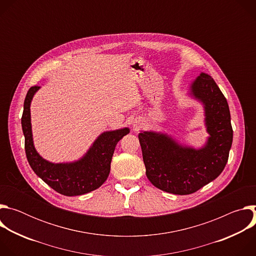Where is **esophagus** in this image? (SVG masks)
I'll use <instances>...</instances> for the list:
<instances>
[{
	"label": "esophagus",
	"instance_id": "1",
	"mask_svg": "<svg viewBox=\"0 0 256 256\" xmlns=\"http://www.w3.org/2000/svg\"><path fill=\"white\" fill-rule=\"evenodd\" d=\"M140 126H142L140 120H136L132 122V128H134V130H138L140 128Z\"/></svg>",
	"mask_w": 256,
	"mask_h": 256
}]
</instances>
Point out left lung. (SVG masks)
<instances>
[{"instance_id": "obj_1", "label": "left lung", "mask_w": 256, "mask_h": 256, "mask_svg": "<svg viewBox=\"0 0 256 256\" xmlns=\"http://www.w3.org/2000/svg\"><path fill=\"white\" fill-rule=\"evenodd\" d=\"M190 94L204 108L210 136L204 147H188L163 132L138 134L148 179L157 188L179 196L198 192L222 173L233 140L228 102L214 79L200 72Z\"/></svg>"}]
</instances>
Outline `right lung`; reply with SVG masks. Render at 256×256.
<instances>
[{
  "mask_svg": "<svg viewBox=\"0 0 256 256\" xmlns=\"http://www.w3.org/2000/svg\"><path fill=\"white\" fill-rule=\"evenodd\" d=\"M40 88V86H33L28 90L21 118L25 138V153L30 167L48 186L60 194L74 196L97 190L104 184L110 172V163L116 144L130 132V128L102 132L78 161L48 162L35 150L31 130L30 103Z\"/></svg>",
  "mask_w": 256,
  "mask_h": 256,
  "instance_id": "add662e5",
  "label": "right lung"
}]
</instances>
